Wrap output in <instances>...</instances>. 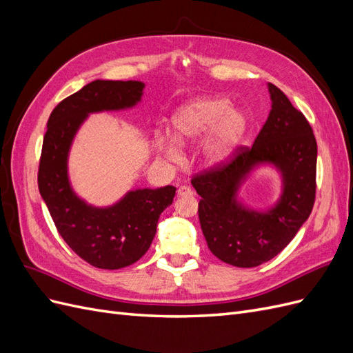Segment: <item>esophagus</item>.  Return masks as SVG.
Here are the masks:
<instances>
[{
  "label": "esophagus",
  "instance_id": "1",
  "mask_svg": "<svg viewBox=\"0 0 353 353\" xmlns=\"http://www.w3.org/2000/svg\"><path fill=\"white\" fill-rule=\"evenodd\" d=\"M178 196L179 197H185V196H193L194 193H193V190H191L190 187H187V185H181L179 188H178Z\"/></svg>",
  "mask_w": 353,
  "mask_h": 353
}]
</instances>
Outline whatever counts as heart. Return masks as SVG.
Returning a JSON list of instances; mask_svg holds the SVG:
<instances>
[{"label": "heart", "mask_w": 353, "mask_h": 353, "mask_svg": "<svg viewBox=\"0 0 353 353\" xmlns=\"http://www.w3.org/2000/svg\"><path fill=\"white\" fill-rule=\"evenodd\" d=\"M174 140L179 147L194 144L210 130L203 148L206 162L218 165L227 160L245 131L244 114L230 108V101L222 97L200 99L179 109L172 119ZM156 145L169 160H179L181 153L174 141L159 137Z\"/></svg>", "instance_id": "obj_1"}]
</instances>
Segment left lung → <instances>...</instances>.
<instances>
[{"label":"left lung","instance_id":"1","mask_svg":"<svg viewBox=\"0 0 353 353\" xmlns=\"http://www.w3.org/2000/svg\"><path fill=\"white\" fill-rule=\"evenodd\" d=\"M272 109L252 147L240 145L228 160L201 170L191 184L201 197L199 219L208 248L222 262L253 268L275 258L309 218L316 193V140L311 125L268 83ZM282 170L281 201L266 214L244 210L233 199L243 176L258 163Z\"/></svg>","mask_w":353,"mask_h":353}]
</instances>
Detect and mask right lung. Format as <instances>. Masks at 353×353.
<instances>
[{
	"mask_svg": "<svg viewBox=\"0 0 353 353\" xmlns=\"http://www.w3.org/2000/svg\"><path fill=\"white\" fill-rule=\"evenodd\" d=\"M143 88L138 81L90 82L56 105L42 141L39 193L61 239L81 259L100 270H121L144 256L160 213L172 205L176 188L135 190L112 208L88 206L69 185V147L88 113L131 108L141 100Z\"/></svg>",
	"mask_w": 353,
	"mask_h": 353,
	"instance_id": "obj_1",
	"label": "right lung"
}]
</instances>
